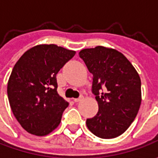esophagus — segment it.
I'll use <instances>...</instances> for the list:
<instances>
[{
  "instance_id": "esophagus-1",
  "label": "esophagus",
  "mask_w": 158,
  "mask_h": 158,
  "mask_svg": "<svg viewBox=\"0 0 158 158\" xmlns=\"http://www.w3.org/2000/svg\"><path fill=\"white\" fill-rule=\"evenodd\" d=\"M82 99H83V97H82V96H81V97H80V98H75V99H74V101H75L76 103H78V102L82 101Z\"/></svg>"
}]
</instances>
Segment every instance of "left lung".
Segmentation results:
<instances>
[{"instance_id": "8db88e82", "label": "left lung", "mask_w": 158, "mask_h": 158, "mask_svg": "<svg viewBox=\"0 0 158 158\" xmlns=\"http://www.w3.org/2000/svg\"><path fill=\"white\" fill-rule=\"evenodd\" d=\"M79 55L93 75L92 92L98 105V113L86 120L89 130L103 139L119 136L130 127L141 106L139 74L124 54L113 48H86Z\"/></svg>"}]
</instances>
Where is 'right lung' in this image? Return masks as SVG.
I'll return each instance as SVG.
<instances>
[{"label":"right lung","mask_w":158,"mask_h":158,"mask_svg":"<svg viewBox=\"0 0 158 158\" xmlns=\"http://www.w3.org/2000/svg\"><path fill=\"white\" fill-rule=\"evenodd\" d=\"M76 51L54 44L30 48L15 64L8 82L13 114L28 133L44 136L60 123L69 102L57 92L56 75Z\"/></svg>","instance_id":"right-lung-1"}]
</instances>
